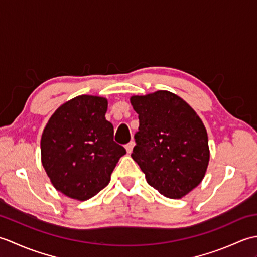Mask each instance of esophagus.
I'll list each match as a JSON object with an SVG mask.
<instances>
[{"label":"esophagus","instance_id":"esophagus-1","mask_svg":"<svg viewBox=\"0 0 257 257\" xmlns=\"http://www.w3.org/2000/svg\"><path fill=\"white\" fill-rule=\"evenodd\" d=\"M134 147H135V143H134V141H130L129 144L125 145V150H127V154H132Z\"/></svg>","mask_w":257,"mask_h":257}]
</instances>
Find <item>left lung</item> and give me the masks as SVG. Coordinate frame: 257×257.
I'll use <instances>...</instances> for the list:
<instances>
[{
  "label": "left lung",
  "mask_w": 257,
  "mask_h": 257,
  "mask_svg": "<svg viewBox=\"0 0 257 257\" xmlns=\"http://www.w3.org/2000/svg\"><path fill=\"white\" fill-rule=\"evenodd\" d=\"M138 113L133 159L149 185L170 199H181L203 180L210 160L206 129L189 103L158 90L133 96Z\"/></svg>",
  "instance_id": "obj_1"
}]
</instances>
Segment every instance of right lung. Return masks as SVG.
<instances>
[{
  "mask_svg": "<svg viewBox=\"0 0 257 257\" xmlns=\"http://www.w3.org/2000/svg\"><path fill=\"white\" fill-rule=\"evenodd\" d=\"M106 98L81 95L52 114L41 139L42 165L68 198L86 201L107 187L125 150L113 141Z\"/></svg>",
  "mask_w": 257,
  "mask_h": 257,
  "instance_id": "obj_1",
  "label": "right lung"
}]
</instances>
